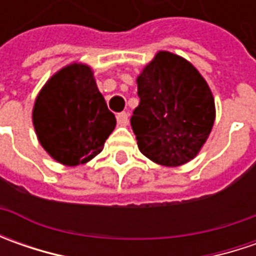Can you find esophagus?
<instances>
[{"label":"esophagus","instance_id":"obj_1","mask_svg":"<svg viewBox=\"0 0 256 256\" xmlns=\"http://www.w3.org/2000/svg\"><path fill=\"white\" fill-rule=\"evenodd\" d=\"M116 121H118V125L125 126V125H128V122H130V116H128L126 112H120L116 115Z\"/></svg>","mask_w":256,"mask_h":256}]
</instances>
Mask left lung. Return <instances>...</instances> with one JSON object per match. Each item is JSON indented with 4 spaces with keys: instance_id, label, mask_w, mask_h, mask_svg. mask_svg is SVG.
Returning <instances> with one entry per match:
<instances>
[{
    "instance_id": "8db88e82",
    "label": "left lung",
    "mask_w": 256,
    "mask_h": 256,
    "mask_svg": "<svg viewBox=\"0 0 256 256\" xmlns=\"http://www.w3.org/2000/svg\"><path fill=\"white\" fill-rule=\"evenodd\" d=\"M140 104L131 126L151 161L178 166L191 161L211 132L215 104L201 74L178 55L161 51L136 80Z\"/></svg>"
}]
</instances>
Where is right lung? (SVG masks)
I'll list each match as a JSON object with an SVG mask.
<instances>
[{
	"label": "right lung",
	"mask_w": 256,
	"mask_h": 256,
	"mask_svg": "<svg viewBox=\"0 0 256 256\" xmlns=\"http://www.w3.org/2000/svg\"><path fill=\"white\" fill-rule=\"evenodd\" d=\"M45 151L64 165H78L102 151L116 120L82 64L62 68L41 90L32 111Z\"/></svg>",
	"instance_id": "obj_1"
}]
</instances>
